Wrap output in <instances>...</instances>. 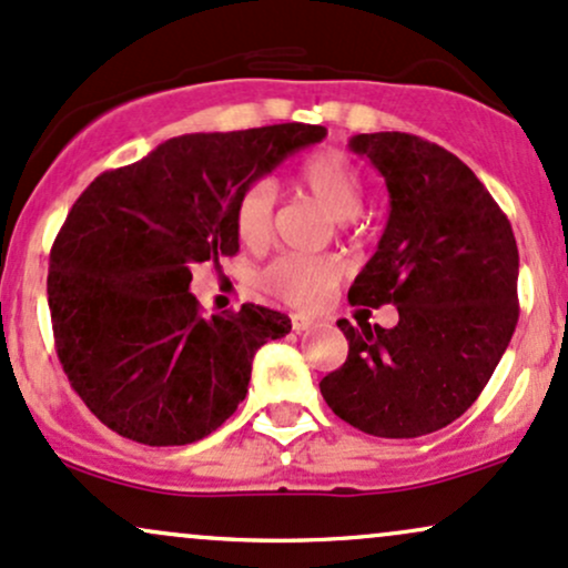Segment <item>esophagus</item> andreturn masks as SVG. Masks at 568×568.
Listing matches in <instances>:
<instances>
[{"label":"esophagus","mask_w":568,"mask_h":568,"mask_svg":"<svg viewBox=\"0 0 568 568\" xmlns=\"http://www.w3.org/2000/svg\"><path fill=\"white\" fill-rule=\"evenodd\" d=\"M291 328L296 331V334H302V331L312 328V321H310V317H304V315H293L291 317Z\"/></svg>","instance_id":"34e87169"}]
</instances>
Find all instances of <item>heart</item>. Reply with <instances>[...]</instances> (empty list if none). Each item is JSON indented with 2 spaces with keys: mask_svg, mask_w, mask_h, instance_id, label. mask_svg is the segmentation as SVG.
<instances>
[{
  "mask_svg": "<svg viewBox=\"0 0 568 568\" xmlns=\"http://www.w3.org/2000/svg\"><path fill=\"white\" fill-rule=\"evenodd\" d=\"M296 184L312 194L331 216L349 221L361 213L363 181L357 168L342 152L306 158L296 171ZM234 232L247 247H262L272 232V189L266 181H253L234 202ZM342 280V264L331 256H280L258 277L262 288L296 310H315Z\"/></svg>",
  "mask_w": 568,
  "mask_h": 568,
  "instance_id": "obj_1",
  "label": "heart"
}]
</instances>
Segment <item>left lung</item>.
<instances>
[{
    "label": "left lung",
    "mask_w": 568,
    "mask_h": 568,
    "mask_svg": "<svg viewBox=\"0 0 568 568\" xmlns=\"http://www.w3.org/2000/svg\"><path fill=\"white\" fill-rule=\"evenodd\" d=\"M349 149L389 192L387 226L349 304H395L397 325L338 321L349 352L321 393L363 433L419 438L459 419L505 355L518 323V245L478 175L438 143L361 133Z\"/></svg>",
    "instance_id": "left-lung-1"
}]
</instances>
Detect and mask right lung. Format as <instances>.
Instances as JSON below:
<instances>
[{"label":"right lung","instance_id":"right-lung-1","mask_svg":"<svg viewBox=\"0 0 568 568\" xmlns=\"http://www.w3.org/2000/svg\"><path fill=\"white\" fill-rule=\"evenodd\" d=\"M323 125L189 133L101 173L71 205L48 272L55 352L98 419L143 446H186L237 410L256 349L291 331L258 304L202 317L192 266L234 256V202Z\"/></svg>","mask_w":568,"mask_h":568}]
</instances>
